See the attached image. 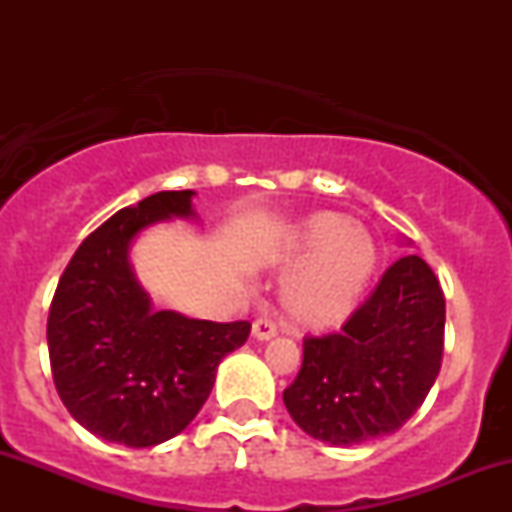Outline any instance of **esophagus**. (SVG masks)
Instances as JSON below:
<instances>
[{
	"mask_svg": "<svg viewBox=\"0 0 512 512\" xmlns=\"http://www.w3.org/2000/svg\"><path fill=\"white\" fill-rule=\"evenodd\" d=\"M252 337H255L257 342H269V339L276 337V325L272 320H257L255 325H252Z\"/></svg>",
	"mask_w": 512,
	"mask_h": 512,
	"instance_id": "34e87169",
	"label": "esophagus"
}]
</instances>
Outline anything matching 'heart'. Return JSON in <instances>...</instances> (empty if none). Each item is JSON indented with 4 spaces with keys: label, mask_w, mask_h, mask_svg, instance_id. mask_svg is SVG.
Listing matches in <instances>:
<instances>
[{
    "label": "heart",
    "mask_w": 512,
    "mask_h": 512,
    "mask_svg": "<svg viewBox=\"0 0 512 512\" xmlns=\"http://www.w3.org/2000/svg\"><path fill=\"white\" fill-rule=\"evenodd\" d=\"M293 267L281 284V310L291 325L330 332L349 322L380 269V243L363 223L339 211H315L281 248Z\"/></svg>",
    "instance_id": "b5f03b06"
}]
</instances>
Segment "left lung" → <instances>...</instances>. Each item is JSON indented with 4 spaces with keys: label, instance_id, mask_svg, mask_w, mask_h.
Segmentation results:
<instances>
[{
    "label": "left lung",
    "instance_id": "left-lung-1",
    "mask_svg": "<svg viewBox=\"0 0 512 512\" xmlns=\"http://www.w3.org/2000/svg\"><path fill=\"white\" fill-rule=\"evenodd\" d=\"M443 330L436 274L419 255L402 257L342 332L305 339L301 373L284 390L291 419L330 445L390 436L436 383Z\"/></svg>",
    "mask_w": 512,
    "mask_h": 512
}]
</instances>
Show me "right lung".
Wrapping results in <instances>:
<instances>
[{
	"label": "right lung",
	"mask_w": 512,
	"mask_h": 512,
	"mask_svg": "<svg viewBox=\"0 0 512 512\" xmlns=\"http://www.w3.org/2000/svg\"><path fill=\"white\" fill-rule=\"evenodd\" d=\"M195 190L156 192L93 231L64 269L48 317L60 399L93 436L127 448L166 443L207 402L221 358L250 322L195 320L156 310L132 245L163 221L197 219Z\"/></svg>",
	"instance_id": "obj_1"
}]
</instances>
